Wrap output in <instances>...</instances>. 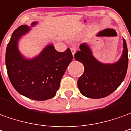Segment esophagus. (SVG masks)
I'll return each mask as SVG.
<instances>
[{
    "label": "esophagus",
    "mask_w": 131,
    "mask_h": 131,
    "mask_svg": "<svg viewBox=\"0 0 131 131\" xmlns=\"http://www.w3.org/2000/svg\"><path fill=\"white\" fill-rule=\"evenodd\" d=\"M77 47H73L71 48V51H72V55H73V56L74 55V54L76 53V52H77Z\"/></svg>",
    "instance_id": "esophagus-1"
}]
</instances>
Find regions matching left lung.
Instances as JSON below:
<instances>
[{
    "mask_svg": "<svg viewBox=\"0 0 131 131\" xmlns=\"http://www.w3.org/2000/svg\"><path fill=\"white\" fill-rule=\"evenodd\" d=\"M74 58L83 64L84 72L79 78L77 86L82 95L91 99L106 97L119 86L127 72L128 57L126 40L123 39V53L118 61L104 64L98 61L86 43L79 46Z\"/></svg>",
    "mask_w": 131,
    "mask_h": 131,
    "instance_id": "8db88e82",
    "label": "left lung"
}]
</instances>
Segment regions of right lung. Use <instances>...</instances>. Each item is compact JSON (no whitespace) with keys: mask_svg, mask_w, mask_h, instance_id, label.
Returning <instances> with one entry per match:
<instances>
[{"mask_svg":"<svg viewBox=\"0 0 131 131\" xmlns=\"http://www.w3.org/2000/svg\"><path fill=\"white\" fill-rule=\"evenodd\" d=\"M37 24L33 22L30 27L23 25L13 32L6 48L5 65L9 79L19 94L33 100L45 101L56 95L73 56L69 48L59 52L50 44L33 58L25 57L18 49V42Z\"/></svg>","mask_w":131,"mask_h":131,"instance_id":"obj_1","label":"right lung"}]
</instances>
